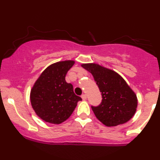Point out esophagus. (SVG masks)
Segmentation results:
<instances>
[{
  "label": "esophagus",
  "mask_w": 160,
  "mask_h": 160,
  "mask_svg": "<svg viewBox=\"0 0 160 160\" xmlns=\"http://www.w3.org/2000/svg\"><path fill=\"white\" fill-rule=\"evenodd\" d=\"M81 98H82V100H86L87 97H86V95L85 94H82V95H81Z\"/></svg>",
  "instance_id": "1"
}]
</instances>
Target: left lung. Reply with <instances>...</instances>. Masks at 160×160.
Returning a JSON list of instances; mask_svg holds the SVG:
<instances>
[{
    "instance_id": "obj_1",
    "label": "left lung",
    "mask_w": 160,
    "mask_h": 160,
    "mask_svg": "<svg viewBox=\"0 0 160 160\" xmlns=\"http://www.w3.org/2000/svg\"><path fill=\"white\" fill-rule=\"evenodd\" d=\"M92 74L102 92L98 106H92L95 117L106 126H116L131 120L136 111L137 96L124 79L112 70L97 64H82Z\"/></svg>"
}]
</instances>
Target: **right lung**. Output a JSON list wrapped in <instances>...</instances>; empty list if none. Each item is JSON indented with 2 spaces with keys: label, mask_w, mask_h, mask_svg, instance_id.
I'll return each mask as SVG.
<instances>
[{
  "label": "right lung",
  "mask_w": 160,
  "mask_h": 160,
  "mask_svg": "<svg viewBox=\"0 0 160 160\" xmlns=\"http://www.w3.org/2000/svg\"><path fill=\"white\" fill-rule=\"evenodd\" d=\"M74 61L58 62L47 67L37 80L30 99L36 114L46 122L60 124L68 119L82 98L74 94L65 76Z\"/></svg>",
  "instance_id": "right-lung-1"
}]
</instances>
